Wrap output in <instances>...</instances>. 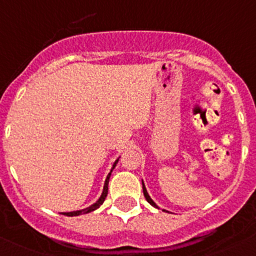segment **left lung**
Wrapping results in <instances>:
<instances>
[{
  "mask_svg": "<svg viewBox=\"0 0 256 256\" xmlns=\"http://www.w3.org/2000/svg\"><path fill=\"white\" fill-rule=\"evenodd\" d=\"M142 186H143V194H144V197H146V200H147L148 201V204H150V205L153 206V208H160L157 206V204L154 202V201H153L152 198H150V194H148V192H147V188H146V186H144V182H143V180H142ZM163 211H166V212H168V211L167 210H163Z\"/></svg>",
  "mask_w": 256,
  "mask_h": 256,
  "instance_id": "1",
  "label": "left lung"
}]
</instances>
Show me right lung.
Returning <instances> with one entry per match:
<instances>
[{
    "instance_id": "obj_1",
    "label": "right lung",
    "mask_w": 256,
    "mask_h": 256,
    "mask_svg": "<svg viewBox=\"0 0 256 256\" xmlns=\"http://www.w3.org/2000/svg\"><path fill=\"white\" fill-rule=\"evenodd\" d=\"M119 158H120V157H118V158H116V162L113 163V166H112V170H110V172H109V174H108V176H106V182H104L103 192H102L100 197H99V198L96 200V202H94V204H92V205H90L89 208H82V210L72 211V212H62V215H66V216H79V215H82V214L92 212V211H94V210H96V208H100V205H102V204L104 202V200H106V194H108V184H109V178H110V174H112V172H113L114 167L116 166V163H118Z\"/></svg>"
}]
</instances>
